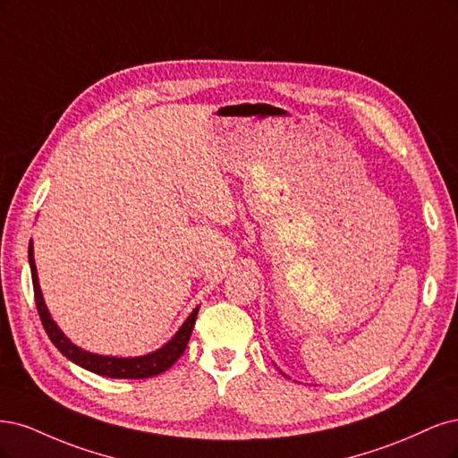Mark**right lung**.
Instances as JSON below:
<instances>
[{
    "label": "right lung",
    "instance_id": "1",
    "mask_svg": "<svg viewBox=\"0 0 458 458\" xmlns=\"http://www.w3.org/2000/svg\"><path fill=\"white\" fill-rule=\"evenodd\" d=\"M28 260H30L34 299H36V306H38V314L43 323V329H46V333L49 335L51 343L58 350H61L63 356H66L70 361L78 363L80 367L87 369V371L102 375V377H110V378H148V377H156L159 373L167 371V369L184 353L188 341H190L191 329H194L199 308H196L194 312L188 316V319L182 323V327L176 331V335L165 346H161L159 350H156L152 353H146V356H140V358L98 356V353H91V352H85V350L78 348L76 344L68 341L64 333L58 329L56 323L51 319V314L46 306V301H43V294H41L39 282H38L32 242H30V245H28Z\"/></svg>",
    "mask_w": 458,
    "mask_h": 458
}]
</instances>
